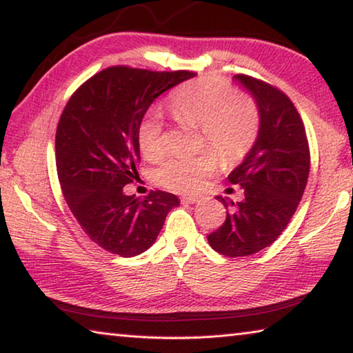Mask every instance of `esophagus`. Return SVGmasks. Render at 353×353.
Listing matches in <instances>:
<instances>
[{"label": "esophagus", "mask_w": 353, "mask_h": 353, "mask_svg": "<svg viewBox=\"0 0 353 353\" xmlns=\"http://www.w3.org/2000/svg\"><path fill=\"white\" fill-rule=\"evenodd\" d=\"M181 201L183 202V204H196V202H201L202 198L201 196H194V194H187V196H182Z\"/></svg>", "instance_id": "34e87169"}]
</instances>
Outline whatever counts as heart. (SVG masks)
<instances>
[{"instance_id":"obj_1","label":"heart","mask_w":353,"mask_h":353,"mask_svg":"<svg viewBox=\"0 0 353 353\" xmlns=\"http://www.w3.org/2000/svg\"><path fill=\"white\" fill-rule=\"evenodd\" d=\"M168 109L177 121L199 126L202 145L214 148L225 165L241 162L259 137L260 113L255 101L234 93L230 83L221 77L185 83L171 97ZM137 143L143 157L151 162L165 154L163 124L155 113L141 119ZM214 152L205 148L196 155H172L155 168V183L176 193H194L216 170L218 156Z\"/></svg>"}]
</instances>
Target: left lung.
I'll return each instance as SVG.
<instances>
[{"label":"left lung","instance_id":"1","mask_svg":"<svg viewBox=\"0 0 353 353\" xmlns=\"http://www.w3.org/2000/svg\"><path fill=\"white\" fill-rule=\"evenodd\" d=\"M235 79L256 101L260 130L244 162L227 177L244 198L235 204L218 196L227 216L207 236L216 252L230 259L252 255L277 240L302 199L310 174L305 126L288 94L252 76L236 74Z\"/></svg>","mask_w":353,"mask_h":353}]
</instances>
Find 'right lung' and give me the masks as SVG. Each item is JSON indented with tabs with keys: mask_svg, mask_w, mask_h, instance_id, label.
Returning <instances> with one entry per match:
<instances>
[{
	"mask_svg": "<svg viewBox=\"0 0 353 353\" xmlns=\"http://www.w3.org/2000/svg\"><path fill=\"white\" fill-rule=\"evenodd\" d=\"M193 71H151L115 65L71 94L56 132V166L63 198L82 230L110 254L135 256L157 240L179 205L162 190L145 198L123 193L139 176L137 129L155 98Z\"/></svg>",
	"mask_w": 353,
	"mask_h": 353,
	"instance_id": "obj_1",
	"label": "right lung"
}]
</instances>
